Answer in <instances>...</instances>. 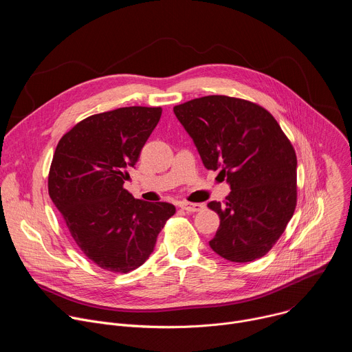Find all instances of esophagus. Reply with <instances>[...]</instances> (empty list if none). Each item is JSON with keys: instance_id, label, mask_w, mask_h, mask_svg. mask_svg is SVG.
Returning a JSON list of instances; mask_svg holds the SVG:
<instances>
[{"instance_id": "1", "label": "esophagus", "mask_w": 352, "mask_h": 352, "mask_svg": "<svg viewBox=\"0 0 352 352\" xmlns=\"http://www.w3.org/2000/svg\"><path fill=\"white\" fill-rule=\"evenodd\" d=\"M179 208L184 209L188 213H195V212H200L204 210L205 205L204 204H190V202H181Z\"/></svg>"}]
</instances>
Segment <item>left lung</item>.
Listing matches in <instances>:
<instances>
[{"mask_svg": "<svg viewBox=\"0 0 352 352\" xmlns=\"http://www.w3.org/2000/svg\"><path fill=\"white\" fill-rule=\"evenodd\" d=\"M208 170H220L231 188L210 248L245 263L265 256L296 205V156L274 117L263 107L228 96H205L174 107Z\"/></svg>", "mask_w": 352, "mask_h": 352, "instance_id": "1", "label": "left lung"}]
</instances>
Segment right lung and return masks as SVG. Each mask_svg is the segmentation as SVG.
<instances>
[{
    "label": "right lung",
    "mask_w": 352,
    "mask_h": 352,
    "mask_svg": "<svg viewBox=\"0 0 352 352\" xmlns=\"http://www.w3.org/2000/svg\"><path fill=\"white\" fill-rule=\"evenodd\" d=\"M160 107H122L76 124L57 144L48 193L82 252L98 267L128 273L146 262L175 213L126 189Z\"/></svg>",
    "instance_id": "right-lung-1"
}]
</instances>
